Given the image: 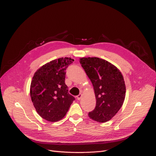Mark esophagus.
Masks as SVG:
<instances>
[{"mask_svg": "<svg viewBox=\"0 0 156 156\" xmlns=\"http://www.w3.org/2000/svg\"><path fill=\"white\" fill-rule=\"evenodd\" d=\"M82 94H79V95H77V97H76L78 100H80V99H82Z\"/></svg>", "mask_w": 156, "mask_h": 156, "instance_id": "esophagus-1", "label": "esophagus"}]
</instances>
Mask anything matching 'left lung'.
<instances>
[{"label":"left lung","instance_id":"1","mask_svg":"<svg viewBox=\"0 0 156 156\" xmlns=\"http://www.w3.org/2000/svg\"><path fill=\"white\" fill-rule=\"evenodd\" d=\"M95 91L96 106L88 114L99 123L109 121L121 108L126 97V85L121 72L107 61L98 57L80 59Z\"/></svg>","mask_w":156,"mask_h":156}]
</instances>
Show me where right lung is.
Masks as SVG:
<instances>
[{"mask_svg": "<svg viewBox=\"0 0 156 156\" xmlns=\"http://www.w3.org/2000/svg\"><path fill=\"white\" fill-rule=\"evenodd\" d=\"M73 61L68 57L53 60L37 70L33 77L31 100L38 114L49 122L63 118L75 100L65 82L66 69Z\"/></svg>", "mask_w": 156, "mask_h": 156, "instance_id": "right-lung-1", "label": "right lung"}]
</instances>
